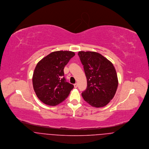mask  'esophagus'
Segmentation results:
<instances>
[{
    "instance_id": "obj_1",
    "label": "esophagus",
    "mask_w": 149,
    "mask_h": 149,
    "mask_svg": "<svg viewBox=\"0 0 149 149\" xmlns=\"http://www.w3.org/2000/svg\"><path fill=\"white\" fill-rule=\"evenodd\" d=\"M77 86H78V84H77V83H76V84H74V88H77Z\"/></svg>"
}]
</instances>
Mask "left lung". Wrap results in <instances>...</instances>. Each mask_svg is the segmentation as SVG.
<instances>
[{
    "label": "left lung",
    "instance_id": "1",
    "mask_svg": "<svg viewBox=\"0 0 149 149\" xmlns=\"http://www.w3.org/2000/svg\"><path fill=\"white\" fill-rule=\"evenodd\" d=\"M78 55L87 79V87L81 93L84 100L95 107L106 106L114 97L118 86L114 66L96 52L81 51Z\"/></svg>",
    "mask_w": 149,
    "mask_h": 149
}]
</instances>
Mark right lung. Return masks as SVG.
Wrapping results in <instances>:
<instances>
[{"instance_id": "obj_1", "label": "right lung", "mask_w": 149, "mask_h": 149, "mask_svg": "<svg viewBox=\"0 0 149 149\" xmlns=\"http://www.w3.org/2000/svg\"><path fill=\"white\" fill-rule=\"evenodd\" d=\"M74 55L70 51L54 52L37 64L32 79L33 88L44 104L54 106L69 96L74 86L66 81L64 69Z\"/></svg>"}]
</instances>
